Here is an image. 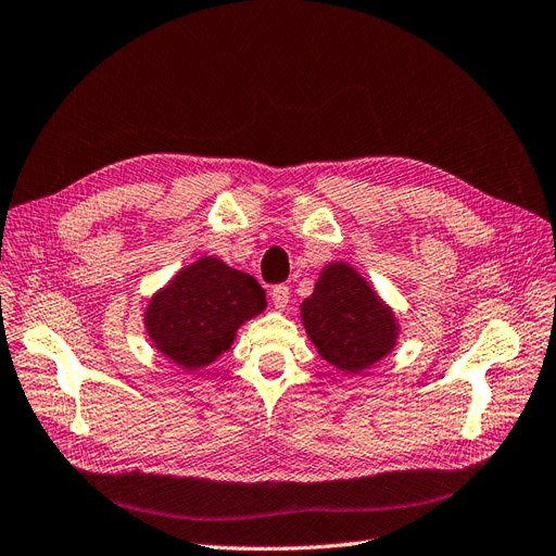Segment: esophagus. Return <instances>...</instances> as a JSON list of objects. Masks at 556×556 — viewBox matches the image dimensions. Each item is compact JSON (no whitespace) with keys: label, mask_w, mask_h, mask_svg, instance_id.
<instances>
[{"label":"esophagus","mask_w":556,"mask_h":556,"mask_svg":"<svg viewBox=\"0 0 556 556\" xmlns=\"http://www.w3.org/2000/svg\"><path fill=\"white\" fill-rule=\"evenodd\" d=\"M270 298H273V302H275L277 309H283V306L289 304V298H291V289H289V286H286V283H277V286H273Z\"/></svg>","instance_id":"esophagus-1"}]
</instances>
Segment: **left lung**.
Here are the masks:
<instances>
[{
	"instance_id": "1",
	"label": "left lung",
	"mask_w": 556,
	"mask_h": 556,
	"mask_svg": "<svg viewBox=\"0 0 556 556\" xmlns=\"http://www.w3.org/2000/svg\"><path fill=\"white\" fill-rule=\"evenodd\" d=\"M302 323L323 359L362 371L394 348L396 323L392 312L353 267L332 263L302 302Z\"/></svg>"
}]
</instances>
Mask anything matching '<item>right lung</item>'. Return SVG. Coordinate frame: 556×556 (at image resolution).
<instances>
[{
    "label": "right lung",
    "instance_id": "right-lung-1",
    "mask_svg": "<svg viewBox=\"0 0 556 556\" xmlns=\"http://www.w3.org/2000/svg\"><path fill=\"white\" fill-rule=\"evenodd\" d=\"M263 309L265 291L254 277L205 256L151 300L147 327L160 353L199 368L229 351L238 327Z\"/></svg>",
    "mask_w": 556,
    "mask_h": 556
}]
</instances>
